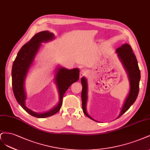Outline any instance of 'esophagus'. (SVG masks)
Listing matches in <instances>:
<instances>
[{"label": "esophagus", "instance_id": "1", "mask_svg": "<svg viewBox=\"0 0 150 150\" xmlns=\"http://www.w3.org/2000/svg\"><path fill=\"white\" fill-rule=\"evenodd\" d=\"M86 75V71L85 69H81L80 71V77L81 78V77L83 76H85Z\"/></svg>", "mask_w": 150, "mask_h": 150}]
</instances>
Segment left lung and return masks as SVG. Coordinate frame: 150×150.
<instances>
[{
  "mask_svg": "<svg viewBox=\"0 0 150 150\" xmlns=\"http://www.w3.org/2000/svg\"><path fill=\"white\" fill-rule=\"evenodd\" d=\"M116 53L120 59V62L126 71L128 79L129 82V91L127 98L124 101L123 107L121 110L120 113L118 117H120L125 113L129 108V107L134 103L136 100L139 92V83L141 76H140V70L139 69L138 62L135 57L133 50L128 43L122 45L116 50ZM81 83L82 85L81 91V100H82V108L83 112L86 116L93 120L88 114L86 111V104L88 101V83L87 79L85 76L81 79Z\"/></svg>",
  "mask_w": 150,
  "mask_h": 150,
  "instance_id": "obj_1",
  "label": "left lung"
}]
</instances>
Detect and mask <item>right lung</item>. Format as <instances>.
I'll return each instance as SVG.
<instances>
[{"instance_id": "add662e5", "label": "right lung", "mask_w": 150, "mask_h": 150, "mask_svg": "<svg viewBox=\"0 0 150 150\" xmlns=\"http://www.w3.org/2000/svg\"><path fill=\"white\" fill-rule=\"evenodd\" d=\"M54 38V33L49 31H42L37 33L29 42L21 48L12 65V88L15 97L23 109L30 115L37 118L49 117L59 112L62 104L63 96L66 91L72 83L79 79L80 70L79 69L69 70L65 67L57 66L55 70L54 81L59 95L58 104L48 112L42 113H36L26 107L27 95L25 90V81L28 70L34 62L42 43L51 41Z\"/></svg>"}]
</instances>
